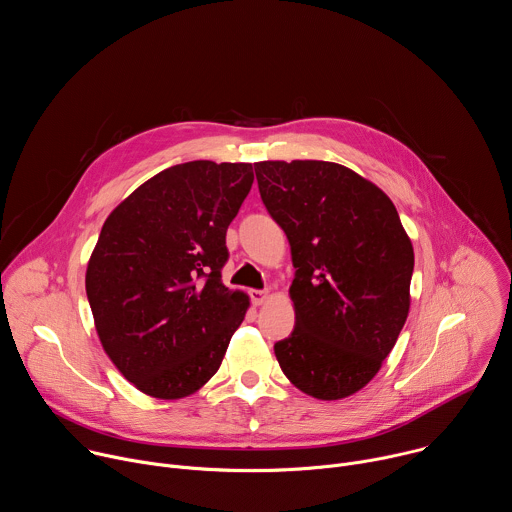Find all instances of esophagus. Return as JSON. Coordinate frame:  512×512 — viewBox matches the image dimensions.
Wrapping results in <instances>:
<instances>
[{"label": "esophagus", "instance_id": "esophagus-1", "mask_svg": "<svg viewBox=\"0 0 512 512\" xmlns=\"http://www.w3.org/2000/svg\"><path fill=\"white\" fill-rule=\"evenodd\" d=\"M251 300L255 306H263L269 300V291L267 289H251Z\"/></svg>", "mask_w": 512, "mask_h": 512}]
</instances>
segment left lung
I'll use <instances>...</instances> for the list:
<instances>
[{"label": "left lung", "instance_id": "obj_1", "mask_svg": "<svg viewBox=\"0 0 512 512\" xmlns=\"http://www.w3.org/2000/svg\"><path fill=\"white\" fill-rule=\"evenodd\" d=\"M257 184L296 267V326L273 350L289 383L320 401L367 387L411 306L413 245L391 198L346 166L265 160Z\"/></svg>", "mask_w": 512, "mask_h": 512}]
</instances>
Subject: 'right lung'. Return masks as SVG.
I'll use <instances>...</instances> for the list:
<instances>
[{"mask_svg": "<svg viewBox=\"0 0 512 512\" xmlns=\"http://www.w3.org/2000/svg\"><path fill=\"white\" fill-rule=\"evenodd\" d=\"M253 164H178L113 208L85 285L95 330L117 371L141 393L194 395L221 367L249 296L221 269L227 229L253 184Z\"/></svg>", "mask_w": 512, "mask_h": 512, "instance_id": "obj_1", "label": "right lung"}]
</instances>
